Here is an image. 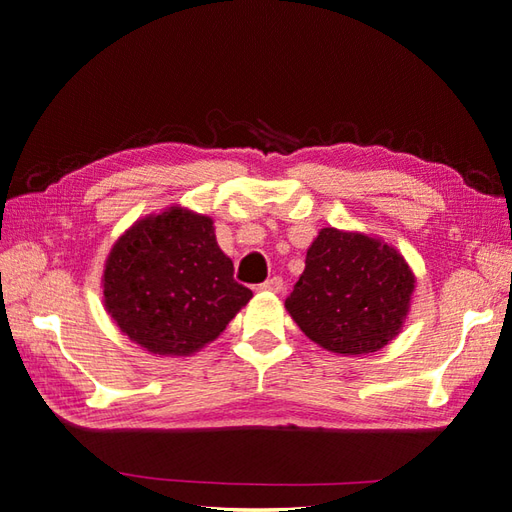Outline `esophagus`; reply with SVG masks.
Returning a JSON list of instances; mask_svg holds the SVG:
<instances>
[{"instance_id": "34e87169", "label": "esophagus", "mask_w": 512, "mask_h": 512, "mask_svg": "<svg viewBox=\"0 0 512 512\" xmlns=\"http://www.w3.org/2000/svg\"><path fill=\"white\" fill-rule=\"evenodd\" d=\"M284 287L282 277H271V280H266L264 284H259V289L262 291H271V293H280Z\"/></svg>"}]
</instances>
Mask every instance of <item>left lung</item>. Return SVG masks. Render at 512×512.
Returning <instances> with one entry per match:
<instances>
[{
    "mask_svg": "<svg viewBox=\"0 0 512 512\" xmlns=\"http://www.w3.org/2000/svg\"><path fill=\"white\" fill-rule=\"evenodd\" d=\"M413 291L415 275L395 246L329 225L311 241L284 307L323 350L361 357L402 332Z\"/></svg>",
    "mask_w": 512,
    "mask_h": 512,
    "instance_id": "obj_1",
    "label": "left lung"
}]
</instances>
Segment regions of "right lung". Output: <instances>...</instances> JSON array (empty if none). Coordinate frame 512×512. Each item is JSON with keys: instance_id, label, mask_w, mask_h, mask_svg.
<instances>
[{"instance_id": "right-lung-1", "label": "right lung", "mask_w": 512, "mask_h": 512, "mask_svg": "<svg viewBox=\"0 0 512 512\" xmlns=\"http://www.w3.org/2000/svg\"><path fill=\"white\" fill-rule=\"evenodd\" d=\"M232 271L210 216L171 205L137 219L110 248L103 307L146 352L189 357L219 339L253 298Z\"/></svg>"}]
</instances>
